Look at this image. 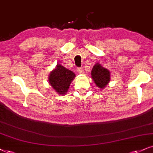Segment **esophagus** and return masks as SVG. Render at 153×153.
Masks as SVG:
<instances>
[{"mask_svg": "<svg viewBox=\"0 0 153 153\" xmlns=\"http://www.w3.org/2000/svg\"><path fill=\"white\" fill-rule=\"evenodd\" d=\"M76 71H77V73H78V74H83L84 73V70L81 68H78Z\"/></svg>", "mask_w": 153, "mask_h": 153, "instance_id": "34e87169", "label": "esophagus"}]
</instances>
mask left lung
Here are the masks:
<instances>
[{
  "instance_id": "1",
  "label": "left lung",
  "mask_w": 153,
  "mask_h": 153,
  "mask_svg": "<svg viewBox=\"0 0 153 153\" xmlns=\"http://www.w3.org/2000/svg\"><path fill=\"white\" fill-rule=\"evenodd\" d=\"M91 77L97 87L103 89L110 82V73L108 69L105 68L100 64L96 63L91 71Z\"/></svg>"
}]
</instances>
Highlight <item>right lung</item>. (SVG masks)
I'll return each mask as SVG.
<instances>
[{
	"label": "right lung",
	"instance_id": "right-lung-1",
	"mask_svg": "<svg viewBox=\"0 0 153 153\" xmlns=\"http://www.w3.org/2000/svg\"><path fill=\"white\" fill-rule=\"evenodd\" d=\"M75 77V75L73 71L60 64H57L56 68L50 73L48 80L50 85L58 94L65 95Z\"/></svg>",
	"mask_w": 153,
	"mask_h": 153
}]
</instances>
